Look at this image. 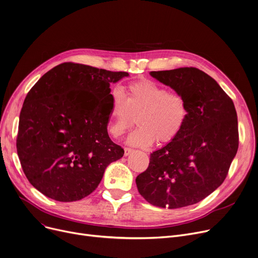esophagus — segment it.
Returning <instances> with one entry per match:
<instances>
[{
    "instance_id": "obj_1",
    "label": "esophagus",
    "mask_w": 258,
    "mask_h": 258,
    "mask_svg": "<svg viewBox=\"0 0 258 258\" xmlns=\"http://www.w3.org/2000/svg\"><path fill=\"white\" fill-rule=\"evenodd\" d=\"M132 153H134L133 148H130V147H125V148H124V156H128V155H131Z\"/></svg>"
}]
</instances>
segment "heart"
<instances>
[{"instance_id": "1", "label": "heart", "mask_w": 258, "mask_h": 258, "mask_svg": "<svg viewBox=\"0 0 258 258\" xmlns=\"http://www.w3.org/2000/svg\"><path fill=\"white\" fill-rule=\"evenodd\" d=\"M188 114L187 101L180 92L168 91L151 79L133 81L126 96L120 90L113 92L110 133L121 137L137 118L139 127L130 135V144L145 147L156 140L169 143L183 131Z\"/></svg>"}]
</instances>
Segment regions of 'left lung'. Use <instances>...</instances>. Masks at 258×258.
<instances>
[{"label": "left lung", "mask_w": 258, "mask_h": 258, "mask_svg": "<svg viewBox=\"0 0 258 258\" xmlns=\"http://www.w3.org/2000/svg\"><path fill=\"white\" fill-rule=\"evenodd\" d=\"M151 75L183 95L189 114L179 136L151 154L150 165L136 178L138 191L157 207L194 205L221 186L237 153L235 106L219 84L197 68Z\"/></svg>", "instance_id": "obj_1"}]
</instances>
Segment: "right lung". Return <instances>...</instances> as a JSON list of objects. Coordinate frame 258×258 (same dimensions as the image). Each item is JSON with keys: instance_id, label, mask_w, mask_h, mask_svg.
Segmentation results:
<instances>
[{"instance_id": "add662e5", "label": "right lung", "mask_w": 258, "mask_h": 258, "mask_svg": "<svg viewBox=\"0 0 258 258\" xmlns=\"http://www.w3.org/2000/svg\"><path fill=\"white\" fill-rule=\"evenodd\" d=\"M127 72L63 62L38 79L20 114L17 151L25 175L39 192L59 202L92 194L123 148L107 134L110 84ZM104 98L107 101H101Z\"/></svg>"}]
</instances>
